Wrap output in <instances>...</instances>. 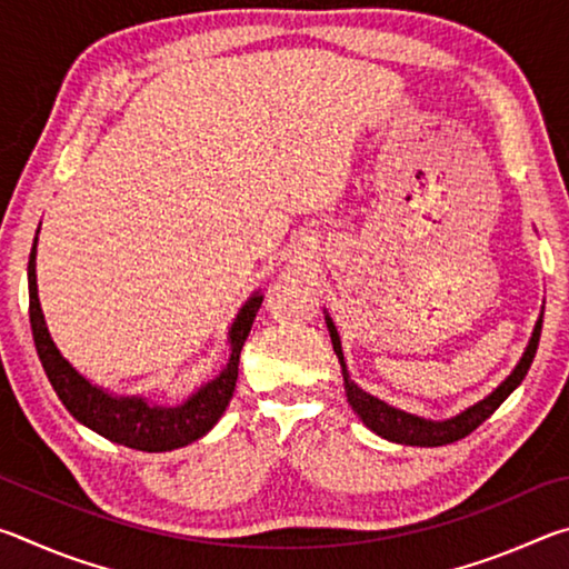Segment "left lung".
<instances>
[{"mask_svg":"<svg viewBox=\"0 0 569 569\" xmlns=\"http://www.w3.org/2000/svg\"><path fill=\"white\" fill-rule=\"evenodd\" d=\"M326 326H329L333 351L341 361L346 397H349V403L353 407V411L359 413L366 427H369L371 431H377L379 437L389 439V441H397V445H409V447H445V445H451V441H459V439H465L467 435H471V431H475L481 421H487L489 417H492V413L499 409V403H502L509 397V393H512L519 387V383H522V379L527 377L529 366H532V361H535L537 346H539V333H542V319H539L537 326H535L532 339H529V346H527V351L522 356V361H519L517 369L509 373V379L502 381V387L489 393L485 401H479L471 409L461 411L459 417H455V419L429 421V419L411 417V413H407V411L393 409V407H389V403L373 399L371 393H366V391L356 387V383L349 377V371H346L339 333H336V326H333L329 316H326Z\"/></svg>","mask_w":569,"mask_h":569,"instance_id":"1","label":"left lung"}]
</instances>
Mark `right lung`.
<instances>
[{
    "mask_svg": "<svg viewBox=\"0 0 569 569\" xmlns=\"http://www.w3.org/2000/svg\"><path fill=\"white\" fill-rule=\"evenodd\" d=\"M37 246V238H34ZM34 246L30 253V323L32 339L40 356L42 369L50 379L57 397L64 403V409L72 417L98 431L100 437L114 441V445L140 449V451H170L186 447L190 441L200 439L216 427V421L223 417L228 401L233 399L236 379H238V359L240 349L250 333V326L256 321L258 308L263 303V296H253L240 308L236 323L230 326V361L220 377L208 381L198 393L180 403L176 409L152 407L140 397H110L102 389L92 387L88 379H82L70 363L57 351L50 331L44 326V316L37 298V276H34Z\"/></svg>",
    "mask_w": 569,
    "mask_h": 569,
    "instance_id": "obj_1",
    "label": "right lung"
}]
</instances>
